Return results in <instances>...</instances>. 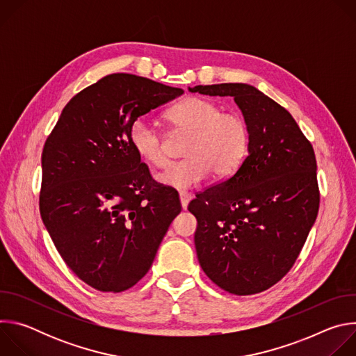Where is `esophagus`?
Wrapping results in <instances>:
<instances>
[{"instance_id":"1","label":"esophagus","mask_w":356,"mask_h":356,"mask_svg":"<svg viewBox=\"0 0 356 356\" xmlns=\"http://www.w3.org/2000/svg\"><path fill=\"white\" fill-rule=\"evenodd\" d=\"M179 198H180L181 209H183V210H186V209H187V206H188L190 200H191V195H190L187 191H180V193H179Z\"/></svg>"}]
</instances>
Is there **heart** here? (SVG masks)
I'll list each match as a JSON object with an SVG mask.
<instances>
[{"label": "heart", "instance_id": "obj_1", "mask_svg": "<svg viewBox=\"0 0 356 356\" xmlns=\"http://www.w3.org/2000/svg\"><path fill=\"white\" fill-rule=\"evenodd\" d=\"M177 134H187L183 161L173 162L156 175L158 183L186 190L206 180L213 172L217 179L231 176L243 162L249 147L245 120L222 108L211 99L190 97L168 113ZM129 142L135 154L146 163L162 168L168 161L165 138L146 118H138L129 128Z\"/></svg>", "mask_w": 356, "mask_h": 356}]
</instances>
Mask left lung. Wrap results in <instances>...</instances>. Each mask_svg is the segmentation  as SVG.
<instances>
[{
	"label": "left lung",
	"instance_id": "left-lung-1",
	"mask_svg": "<svg viewBox=\"0 0 356 356\" xmlns=\"http://www.w3.org/2000/svg\"><path fill=\"white\" fill-rule=\"evenodd\" d=\"M188 91L234 97L249 129L238 170L188 204L200 266L231 294L261 293L290 270L316 222L313 146L290 113L257 87L222 83Z\"/></svg>",
	"mask_w": 356,
	"mask_h": 356
}]
</instances>
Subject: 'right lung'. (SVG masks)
Wrapping results in <instances>:
<instances>
[{
    "label": "right lung",
    "instance_id": "right-lung-1",
    "mask_svg": "<svg viewBox=\"0 0 356 356\" xmlns=\"http://www.w3.org/2000/svg\"><path fill=\"white\" fill-rule=\"evenodd\" d=\"M181 88L127 73L103 77L63 108L42 152V221L66 265L88 286L120 293L150 269L181 211L129 142L138 117Z\"/></svg>",
    "mask_w": 356,
    "mask_h": 356
}]
</instances>
